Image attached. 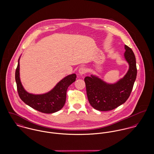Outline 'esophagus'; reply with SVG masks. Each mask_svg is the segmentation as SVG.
<instances>
[{
    "label": "esophagus",
    "mask_w": 154,
    "mask_h": 154,
    "mask_svg": "<svg viewBox=\"0 0 154 154\" xmlns=\"http://www.w3.org/2000/svg\"><path fill=\"white\" fill-rule=\"evenodd\" d=\"M78 72H79V75H84V74H85L87 73V69L85 67H81L79 68Z\"/></svg>",
    "instance_id": "34e87169"
}]
</instances>
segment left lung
<instances>
[{
    "label": "left lung",
    "instance_id": "obj_1",
    "mask_svg": "<svg viewBox=\"0 0 154 154\" xmlns=\"http://www.w3.org/2000/svg\"><path fill=\"white\" fill-rule=\"evenodd\" d=\"M125 48L129 68L123 78L115 84H107L92 75L84 79L89 103L96 110H113L125 103L131 95L137 75L136 62L132 49L126 45Z\"/></svg>",
    "mask_w": 154,
    "mask_h": 154
}]
</instances>
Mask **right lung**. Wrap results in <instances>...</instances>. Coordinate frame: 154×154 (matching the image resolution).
<instances>
[{
    "label": "right lung",
    "instance_id": "add662e5",
    "mask_svg": "<svg viewBox=\"0 0 154 154\" xmlns=\"http://www.w3.org/2000/svg\"><path fill=\"white\" fill-rule=\"evenodd\" d=\"M20 59L15 72L17 91L20 98L28 106L42 112L50 114L62 109L66 102L67 88L76 81L75 73L69 75L62 79L50 91L35 95L26 92L22 86L20 77Z\"/></svg>",
    "mask_w": 154,
    "mask_h": 154
}]
</instances>
